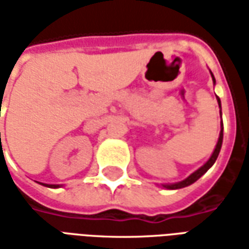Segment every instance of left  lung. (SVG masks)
<instances>
[{"label": "left lung", "instance_id": "1", "mask_svg": "<svg viewBox=\"0 0 249 249\" xmlns=\"http://www.w3.org/2000/svg\"><path fill=\"white\" fill-rule=\"evenodd\" d=\"M212 80H213L214 82V77L213 74H212ZM217 103H219V107H220V98L217 97ZM220 114H221V110H220ZM221 126H223V121H221ZM221 144H223V128H221V130H220V136H219V141H217V144H216V148H214L213 153H212V156H211V159H209L208 161L204 164L203 167L200 168V169H197L196 172H193L189 178H187L185 180H183V181H180V183H176V184H169V185H164V188H167V189H178V188H184V187H188V185H191V184H193L195 181H197L198 178L203 176L204 173L208 171L209 168L212 167L214 164V161H216V159H217V156H219L220 153V149H221Z\"/></svg>", "mask_w": 249, "mask_h": 249}]
</instances>
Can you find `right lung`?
Returning <instances> with one entry per match:
<instances>
[{"mask_svg":"<svg viewBox=\"0 0 249 249\" xmlns=\"http://www.w3.org/2000/svg\"><path fill=\"white\" fill-rule=\"evenodd\" d=\"M48 187H52V188H56L57 185H48Z\"/></svg>","mask_w":249,"mask_h":249,"instance_id":"right-lung-1","label":"right lung"}]
</instances>
